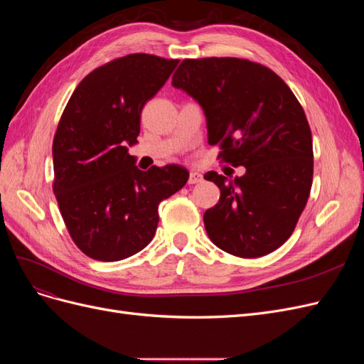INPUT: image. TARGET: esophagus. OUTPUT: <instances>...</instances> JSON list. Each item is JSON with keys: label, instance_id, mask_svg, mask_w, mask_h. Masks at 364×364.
Masks as SVG:
<instances>
[{"label": "esophagus", "instance_id": "esophagus-1", "mask_svg": "<svg viewBox=\"0 0 364 364\" xmlns=\"http://www.w3.org/2000/svg\"><path fill=\"white\" fill-rule=\"evenodd\" d=\"M203 181V176L199 173V171H191L190 173V179H188V183L194 185V183H199Z\"/></svg>", "mask_w": 364, "mask_h": 364}]
</instances>
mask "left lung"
I'll return each mask as SVG.
<instances>
[{"label": "left lung", "instance_id": "left-lung-1", "mask_svg": "<svg viewBox=\"0 0 364 364\" xmlns=\"http://www.w3.org/2000/svg\"><path fill=\"white\" fill-rule=\"evenodd\" d=\"M176 90L193 97L206 117L208 142L246 173L208 171L220 200L203 214L208 237L230 255L258 258L294 230L313 183V139L302 106L279 75L237 58L185 59Z\"/></svg>", "mask_w": 364, "mask_h": 364}]
</instances>
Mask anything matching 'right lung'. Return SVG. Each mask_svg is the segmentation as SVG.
<instances>
[{
  "label": "right lung",
  "mask_w": 364,
  "mask_h": 364,
  "mask_svg": "<svg viewBox=\"0 0 364 364\" xmlns=\"http://www.w3.org/2000/svg\"><path fill=\"white\" fill-rule=\"evenodd\" d=\"M179 60L129 54L75 87L53 141V191L74 243L97 261L135 255L155 237L164 199L188 181L182 165L139 170L141 111Z\"/></svg>",
  "instance_id": "obj_1"
}]
</instances>
